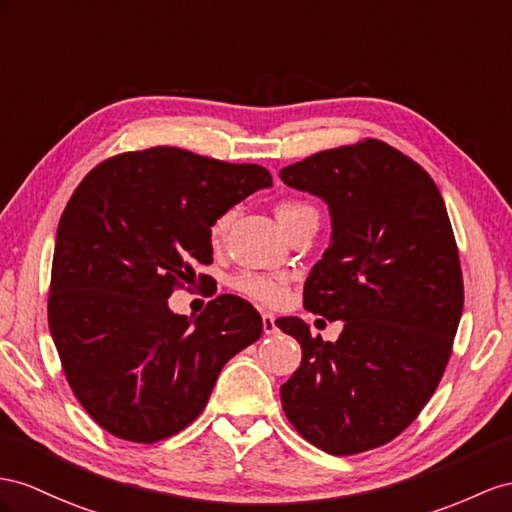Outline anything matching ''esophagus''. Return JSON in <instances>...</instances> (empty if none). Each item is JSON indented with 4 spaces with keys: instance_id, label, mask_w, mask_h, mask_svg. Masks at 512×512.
<instances>
[{
    "instance_id": "34e87169",
    "label": "esophagus",
    "mask_w": 512,
    "mask_h": 512,
    "mask_svg": "<svg viewBox=\"0 0 512 512\" xmlns=\"http://www.w3.org/2000/svg\"><path fill=\"white\" fill-rule=\"evenodd\" d=\"M261 324H264V333L266 335H274L277 333V324H274V316L272 313H261Z\"/></svg>"
}]
</instances>
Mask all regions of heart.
Returning <instances> with one entry per match:
<instances>
[{
	"mask_svg": "<svg viewBox=\"0 0 512 512\" xmlns=\"http://www.w3.org/2000/svg\"><path fill=\"white\" fill-rule=\"evenodd\" d=\"M235 209H227L216 216V220L209 227V240L218 244L231 225ZM277 216L279 222L285 227V231H290L298 222H303L307 218H318V209L313 207L307 201L300 199H285L277 205ZM233 287L240 294L257 300V303L264 305H279L281 300L287 296V279L277 277V274H261V272H242L233 279Z\"/></svg>",
	"mask_w": 512,
	"mask_h": 512,
	"instance_id": "obj_1",
	"label": "heart"
}]
</instances>
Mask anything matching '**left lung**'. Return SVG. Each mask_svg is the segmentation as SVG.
<instances>
[{"mask_svg": "<svg viewBox=\"0 0 512 512\" xmlns=\"http://www.w3.org/2000/svg\"><path fill=\"white\" fill-rule=\"evenodd\" d=\"M279 177L329 205L331 244L305 281V307L344 322L324 342L300 318L277 320L303 348L283 411L329 454L378 448L424 409L452 355L465 296L448 209L422 166L374 138Z\"/></svg>", "mask_w": 512, "mask_h": 512, "instance_id": "8db88e82", "label": "left lung"}]
</instances>
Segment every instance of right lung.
Listing matches in <instances>:
<instances>
[{"label": "right lung", "instance_id": "obj_1", "mask_svg": "<svg viewBox=\"0 0 512 512\" xmlns=\"http://www.w3.org/2000/svg\"><path fill=\"white\" fill-rule=\"evenodd\" d=\"M270 186L264 166L153 147L101 162L73 192L56 235L49 331L75 398L110 435H177L205 409L222 365L259 339L261 316L240 296L220 294L194 320L168 298L196 264H212L216 216Z\"/></svg>", "mask_w": 512, "mask_h": 512}]
</instances>
